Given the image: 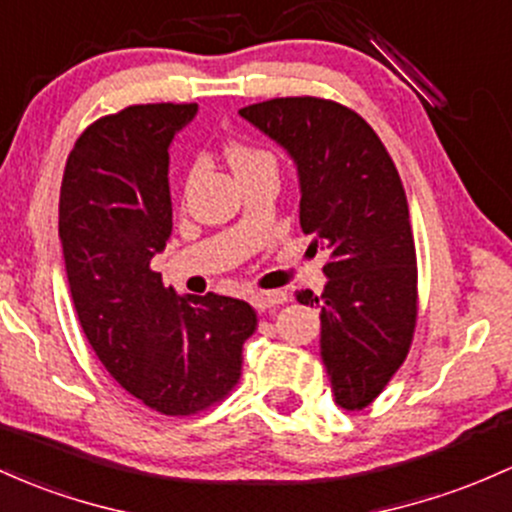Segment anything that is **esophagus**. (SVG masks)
Listing matches in <instances>:
<instances>
[{
    "mask_svg": "<svg viewBox=\"0 0 512 512\" xmlns=\"http://www.w3.org/2000/svg\"><path fill=\"white\" fill-rule=\"evenodd\" d=\"M286 299H289V296H286L284 291H255V294L250 296V303L257 311H267V308L279 306V303H284Z\"/></svg>",
    "mask_w": 512,
    "mask_h": 512,
    "instance_id": "1",
    "label": "esophagus"
}]
</instances>
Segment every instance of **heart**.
Returning <instances> with one entry per match:
<instances>
[{"label":"heart","mask_w":512,"mask_h":512,"mask_svg":"<svg viewBox=\"0 0 512 512\" xmlns=\"http://www.w3.org/2000/svg\"><path fill=\"white\" fill-rule=\"evenodd\" d=\"M228 162L240 179L262 170L277 172V157L269 150L260 148V145L245 143V140H235V143L228 145Z\"/></svg>","instance_id":"heart-1"}]
</instances>
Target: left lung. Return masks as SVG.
<instances>
[{
	"label": "left lung",
	"instance_id": "1",
	"mask_svg": "<svg viewBox=\"0 0 512 512\" xmlns=\"http://www.w3.org/2000/svg\"><path fill=\"white\" fill-rule=\"evenodd\" d=\"M240 116L294 157L301 230L328 250L320 306V357L335 401L362 411L386 389L411 350L418 320V265L401 177L357 111L333 99L282 97Z\"/></svg>",
	"mask_w": 512,
	"mask_h": 512
}]
</instances>
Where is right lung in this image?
<instances>
[{
	"mask_svg": "<svg viewBox=\"0 0 512 512\" xmlns=\"http://www.w3.org/2000/svg\"><path fill=\"white\" fill-rule=\"evenodd\" d=\"M196 104H133L82 131L60 187V240L77 318L106 372L162 415L216 406L243 376L250 303L177 296L150 269L172 233L170 148Z\"/></svg>",
	"mask_w": 512,
	"mask_h": 512,
	"instance_id": "1",
	"label": "right lung"
}]
</instances>
